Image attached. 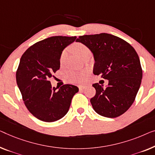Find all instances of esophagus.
Listing matches in <instances>:
<instances>
[{
  "mask_svg": "<svg viewBox=\"0 0 155 155\" xmlns=\"http://www.w3.org/2000/svg\"><path fill=\"white\" fill-rule=\"evenodd\" d=\"M85 88H86V87L85 86H79V89L80 90H82V89H84Z\"/></svg>",
  "mask_w": 155,
  "mask_h": 155,
  "instance_id": "34e87169",
  "label": "esophagus"
}]
</instances>
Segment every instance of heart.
I'll list each match as a JSON object with an SVG mask.
<instances>
[{
    "mask_svg": "<svg viewBox=\"0 0 155 155\" xmlns=\"http://www.w3.org/2000/svg\"><path fill=\"white\" fill-rule=\"evenodd\" d=\"M73 50L75 51V52L80 57H81L84 54V53L89 51V49L87 46H85L82 43H76L73 45ZM66 51L65 50L63 51L62 54L61 56V61H63L64 60L65 58L66 57ZM87 73L85 71L80 73H76V72H70L66 75L67 80L73 83H77V84H80L84 82L85 79H86Z\"/></svg>",
    "mask_w": 155,
    "mask_h": 155,
    "instance_id": "1",
    "label": "heart"
}]
</instances>
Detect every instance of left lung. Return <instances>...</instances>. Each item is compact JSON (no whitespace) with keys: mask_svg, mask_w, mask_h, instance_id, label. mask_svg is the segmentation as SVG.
I'll use <instances>...</instances> for the list:
<instances>
[{"mask_svg":"<svg viewBox=\"0 0 155 155\" xmlns=\"http://www.w3.org/2000/svg\"><path fill=\"white\" fill-rule=\"evenodd\" d=\"M76 42L92 52L94 75L108 80L105 88L98 83L92 85L96 89L90 99L94 110L109 118L124 114L133 104L143 78L137 52L125 40L108 33L82 35Z\"/></svg>","mask_w":155,"mask_h":155,"instance_id":"left-lung-1","label":"left lung"}]
</instances>
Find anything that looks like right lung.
I'll return each mask as SVG.
<instances>
[{"label": "right lung", "mask_w": 155, "mask_h": 155, "mask_svg": "<svg viewBox=\"0 0 155 155\" xmlns=\"http://www.w3.org/2000/svg\"><path fill=\"white\" fill-rule=\"evenodd\" d=\"M76 36H53L38 42L21 56L16 73L17 86L28 111L38 120L55 122L68 113L73 96L79 91L73 84L57 88L49 79L60 68L63 50Z\"/></svg>", "instance_id": "add662e5"}]
</instances>
